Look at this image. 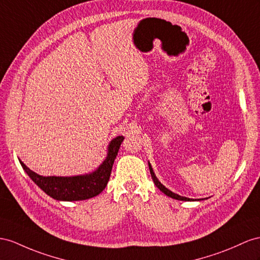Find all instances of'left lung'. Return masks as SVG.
Listing matches in <instances>:
<instances>
[{
  "label": "left lung",
  "mask_w": 260,
  "mask_h": 260,
  "mask_svg": "<svg viewBox=\"0 0 260 260\" xmlns=\"http://www.w3.org/2000/svg\"><path fill=\"white\" fill-rule=\"evenodd\" d=\"M148 167H149V171H150V175H151V178H152V180H154V183L156 184V187L160 190L161 192H164V193L166 194V196H168V197H170V198H172V199H176V200H180V201H201V199H198V200H193V199H189V198H185V197H181V196H179V194H177V193H175V192H172V191H170L169 189H167L165 187V185L158 180L157 179V177H156V175H155V172H154V170H152V167H151V165H150V162L148 161ZM203 200V199H202Z\"/></svg>",
  "instance_id": "obj_1"
}]
</instances>
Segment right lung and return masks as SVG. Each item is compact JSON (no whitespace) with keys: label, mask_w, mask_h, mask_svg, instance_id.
<instances>
[{"label":"right lung","mask_w":260,"mask_h":260,"mask_svg":"<svg viewBox=\"0 0 260 260\" xmlns=\"http://www.w3.org/2000/svg\"><path fill=\"white\" fill-rule=\"evenodd\" d=\"M124 137L113 138L108 146V154L102 164L92 172L71 177H44L30 170L18 159L26 174L46 194L58 201H82L99 196L110 180L113 164Z\"/></svg>","instance_id":"add662e5"}]
</instances>
